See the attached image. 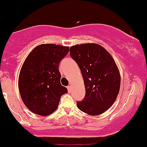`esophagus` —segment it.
I'll return each instance as SVG.
<instances>
[{
    "label": "esophagus",
    "instance_id": "obj_1",
    "mask_svg": "<svg viewBox=\"0 0 147 147\" xmlns=\"http://www.w3.org/2000/svg\"><path fill=\"white\" fill-rule=\"evenodd\" d=\"M70 89H71V87L69 86H69H67V90H68V91H69V92L70 91Z\"/></svg>",
    "mask_w": 147,
    "mask_h": 147
}]
</instances>
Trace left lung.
<instances>
[{
	"mask_svg": "<svg viewBox=\"0 0 147 147\" xmlns=\"http://www.w3.org/2000/svg\"><path fill=\"white\" fill-rule=\"evenodd\" d=\"M70 57L82 72L85 96L77 105L82 112L98 116L106 111L119 92L121 77L109 52L96 44H82L70 47Z\"/></svg>",
	"mask_w": 147,
	"mask_h": 147,
	"instance_id": "obj_1",
	"label": "left lung"
}]
</instances>
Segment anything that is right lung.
<instances>
[{"instance_id":"1","label":"right lung","mask_w":147,"mask_h":147,"mask_svg":"<svg viewBox=\"0 0 147 147\" xmlns=\"http://www.w3.org/2000/svg\"><path fill=\"white\" fill-rule=\"evenodd\" d=\"M69 48L47 44L34 48L23 64L18 89L23 102L36 114L48 116L57 108L67 89L60 83L59 64Z\"/></svg>"}]
</instances>
